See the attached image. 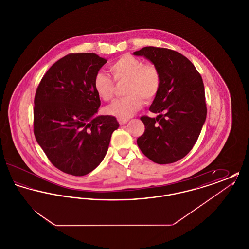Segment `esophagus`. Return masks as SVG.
Instances as JSON below:
<instances>
[{
  "label": "esophagus",
  "instance_id": "1",
  "mask_svg": "<svg viewBox=\"0 0 249 249\" xmlns=\"http://www.w3.org/2000/svg\"><path fill=\"white\" fill-rule=\"evenodd\" d=\"M118 120H119V123L120 125H123V124H125L128 121L127 119H118Z\"/></svg>",
  "mask_w": 249,
  "mask_h": 249
}]
</instances>
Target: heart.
<instances>
[{
    "label": "heart",
    "mask_w": 249,
    "mask_h": 249,
    "mask_svg": "<svg viewBox=\"0 0 249 249\" xmlns=\"http://www.w3.org/2000/svg\"><path fill=\"white\" fill-rule=\"evenodd\" d=\"M116 82L127 81L125 94L106 107L108 115L127 119L137 112L142 102L150 103L159 93L161 86V73L153 62H144L131 55H123L109 65ZM95 92L104 101H110L115 93V82L103 71L95 74Z\"/></svg>",
    "instance_id": "heart-1"
}]
</instances>
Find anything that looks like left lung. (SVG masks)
Returning <instances> with one entry per match:
<instances>
[{
    "label": "left lung",
    "mask_w": 249,
    "mask_h": 249,
    "mask_svg": "<svg viewBox=\"0 0 249 249\" xmlns=\"http://www.w3.org/2000/svg\"><path fill=\"white\" fill-rule=\"evenodd\" d=\"M134 55L152 61L161 73L160 91L149 108L159 116L140 118L144 132L137 144L158 164L176 162L192 149L206 119L201 74L190 59L169 48L145 47Z\"/></svg>",
    "instance_id": "left-lung-1"
}]
</instances>
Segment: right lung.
Returning <instances> with one entry per match:
<instances>
[{
  "mask_svg": "<svg viewBox=\"0 0 249 249\" xmlns=\"http://www.w3.org/2000/svg\"><path fill=\"white\" fill-rule=\"evenodd\" d=\"M107 59L94 53H70L56 61L36 89L34 132L50 162L61 172L82 177L107 154L115 117H95L101 106L95 74Z\"/></svg>",
  "mask_w": 249,
  "mask_h": 249,
  "instance_id": "1",
  "label": "right lung"
}]
</instances>
